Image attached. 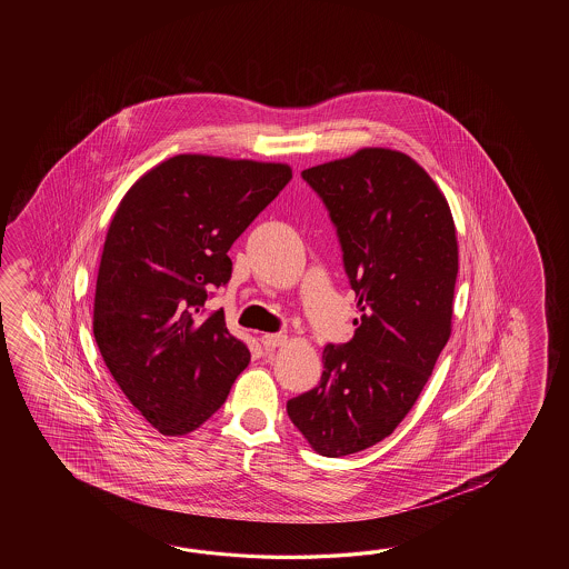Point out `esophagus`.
<instances>
[{
    "label": "esophagus",
    "instance_id": "obj_1",
    "mask_svg": "<svg viewBox=\"0 0 569 569\" xmlns=\"http://www.w3.org/2000/svg\"><path fill=\"white\" fill-rule=\"evenodd\" d=\"M260 341L267 350H274V348H280V346L287 343V336L284 333H264Z\"/></svg>",
    "mask_w": 569,
    "mask_h": 569
}]
</instances>
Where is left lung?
<instances>
[{
	"label": "left lung",
	"instance_id": "left-lung-1",
	"mask_svg": "<svg viewBox=\"0 0 569 569\" xmlns=\"http://www.w3.org/2000/svg\"><path fill=\"white\" fill-rule=\"evenodd\" d=\"M338 230L360 319L327 343L317 387L287 402L309 446L341 458L390 436L448 343L458 238L448 201L411 157L363 148L302 170Z\"/></svg>",
	"mask_w": 569,
	"mask_h": 569
}]
</instances>
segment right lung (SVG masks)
Instances as JSON below:
<instances>
[{"label":"right lung","instance_id":"right-lung-1","mask_svg":"<svg viewBox=\"0 0 569 569\" xmlns=\"http://www.w3.org/2000/svg\"><path fill=\"white\" fill-rule=\"evenodd\" d=\"M292 179L289 164L179 154L123 194L99 262L93 336L121 392L162 436L218 411L250 362L223 309L228 250Z\"/></svg>","mask_w":569,"mask_h":569}]
</instances>
